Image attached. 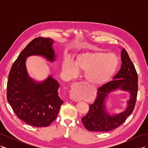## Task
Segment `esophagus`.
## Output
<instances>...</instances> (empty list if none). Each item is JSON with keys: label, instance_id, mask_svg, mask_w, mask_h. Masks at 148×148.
I'll list each match as a JSON object with an SVG mask.
<instances>
[{"label": "esophagus", "instance_id": "obj_1", "mask_svg": "<svg viewBox=\"0 0 148 148\" xmlns=\"http://www.w3.org/2000/svg\"><path fill=\"white\" fill-rule=\"evenodd\" d=\"M85 85H86V84L82 82L75 83L73 84V86L71 87V91L70 94L71 99L75 102H78L79 101V98L78 95V91L80 88L83 86H85Z\"/></svg>", "mask_w": 148, "mask_h": 148}]
</instances>
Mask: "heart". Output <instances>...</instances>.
Returning <instances> with one entry per match:
<instances>
[{
    "label": "heart",
    "mask_w": 148,
    "mask_h": 148,
    "mask_svg": "<svg viewBox=\"0 0 148 148\" xmlns=\"http://www.w3.org/2000/svg\"><path fill=\"white\" fill-rule=\"evenodd\" d=\"M118 66V58L114 53L88 52L78 55L73 62L65 61L62 70L70 77H75L78 71L85 72L89 84L99 86L108 82Z\"/></svg>",
    "instance_id": "b5f03b06"
}]
</instances>
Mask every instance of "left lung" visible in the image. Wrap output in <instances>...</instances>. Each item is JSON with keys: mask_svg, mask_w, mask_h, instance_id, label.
I'll return each mask as SVG.
<instances>
[{"mask_svg": "<svg viewBox=\"0 0 148 148\" xmlns=\"http://www.w3.org/2000/svg\"><path fill=\"white\" fill-rule=\"evenodd\" d=\"M122 64L112 81L97 89V97L93 104H89L88 114L82 119V123L88 130L91 132H109L118 128L133 112L136 104L138 94V74L127 51L123 49L121 53ZM119 87L131 94L128 107L125 111L112 117L105 111L103 102L107 95Z\"/></svg>", "mask_w": 148, "mask_h": 148, "instance_id": "1", "label": "left lung"}]
</instances>
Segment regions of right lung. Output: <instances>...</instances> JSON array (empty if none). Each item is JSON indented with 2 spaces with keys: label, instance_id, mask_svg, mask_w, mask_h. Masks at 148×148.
Listing matches in <instances>:
<instances>
[{
  "label": "right lung",
  "instance_id": "obj_1",
  "mask_svg": "<svg viewBox=\"0 0 148 148\" xmlns=\"http://www.w3.org/2000/svg\"><path fill=\"white\" fill-rule=\"evenodd\" d=\"M52 39L39 37L32 40L13 64L7 81V101L18 118L36 127H47L57 117L63 101L58 96L59 84L49 77L35 83L27 73L26 57L32 55L55 60Z\"/></svg>",
  "mask_w": 148,
  "mask_h": 148
}]
</instances>
